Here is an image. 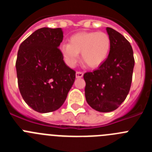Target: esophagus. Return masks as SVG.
<instances>
[{"label": "esophagus", "instance_id": "obj_1", "mask_svg": "<svg viewBox=\"0 0 152 152\" xmlns=\"http://www.w3.org/2000/svg\"><path fill=\"white\" fill-rule=\"evenodd\" d=\"M83 75H84V73H83V72H76V77H77V78H80V77H82Z\"/></svg>", "mask_w": 152, "mask_h": 152}]
</instances>
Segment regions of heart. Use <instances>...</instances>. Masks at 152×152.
I'll return each mask as SVG.
<instances>
[{
    "label": "heart",
    "mask_w": 152,
    "mask_h": 152,
    "mask_svg": "<svg viewBox=\"0 0 152 152\" xmlns=\"http://www.w3.org/2000/svg\"><path fill=\"white\" fill-rule=\"evenodd\" d=\"M111 42L103 32H80L69 39V43L60 45V52L68 66H75L81 53L82 60L90 68H96L107 59Z\"/></svg>",
    "instance_id": "obj_1"
}]
</instances>
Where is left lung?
Instances as JSON below:
<instances>
[{"label": "left lung", "instance_id": "1", "mask_svg": "<svg viewBox=\"0 0 152 152\" xmlns=\"http://www.w3.org/2000/svg\"><path fill=\"white\" fill-rule=\"evenodd\" d=\"M110 38V53L99 68L84 75L85 98L95 110L111 112L126 100L129 92L135 65L129 41L115 29L107 27Z\"/></svg>", "mask_w": 152, "mask_h": 152}]
</instances>
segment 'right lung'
<instances>
[{
	"label": "right lung",
	"mask_w": 152,
	"mask_h": 152,
	"mask_svg": "<svg viewBox=\"0 0 152 152\" xmlns=\"http://www.w3.org/2000/svg\"><path fill=\"white\" fill-rule=\"evenodd\" d=\"M61 28L36 30L19 47L16 61L18 87L24 101L42 113L62 106L76 72L64 63L58 49Z\"/></svg>",
	"instance_id": "add662e5"
}]
</instances>
